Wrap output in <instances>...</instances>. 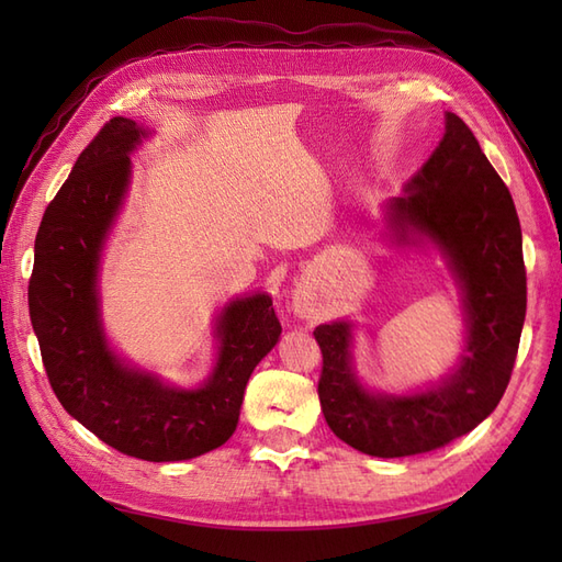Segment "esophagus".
Returning a JSON list of instances; mask_svg holds the SVG:
<instances>
[{"label":"esophagus","instance_id":"34e87169","mask_svg":"<svg viewBox=\"0 0 562 562\" xmlns=\"http://www.w3.org/2000/svg\"><path fill=\"white\" fill-rule=\"evenodd\" d=\"M297 314H300V316H310V314H312V307H310L307 302H297Z\"/></svg>","mask_w":562,"mask_h":562}]
</instances>
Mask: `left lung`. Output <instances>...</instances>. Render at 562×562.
<instances>
[{"mask_svg": "<svg viewBox=\"0 0 562 562\" xmlns=\"http://www.w3.org/2000/svg\"><path fill=\"white\" fill-rule=\"evenodd\" d=\"M405 192L391 201V227L398 241L411 229L431 236L450 258L464 291L469 345L448 382L415 396H380L353 378L349 323L314 330L323 417L339 440L372 457L431 452L479 427L512 380L527 304L512 192L457 114H446L443 140Z\"/></svg>", "mask_w": 562, "mask_h": 562, "instance_id": "obj_1", "label": "left lung"}]
</instances>
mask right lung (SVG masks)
Wrapping results in <instances>:
<instances>
[{
  "instance_id": "obj_1",
  "label": "right lung",
  "mask_w": 562,
  "mask_h": 562,
  "mask_svg": "<svg viewBox=\"0 0 562 562\" xmlns=\"http://www.w3.org/2000/svg\"><path fill=\"white\" fill-rule=\"evenodd\" d=\"M145 131L114 116L81 151L48 203L27 285L30 321L60 405L110 448L145 462L211 452L234 434L250 372L277 345L269 295L236 300L220 314V359L201 389H173L128 370L98 321V252L128 184V151Z\"/></svg>"
}]
</instances>
